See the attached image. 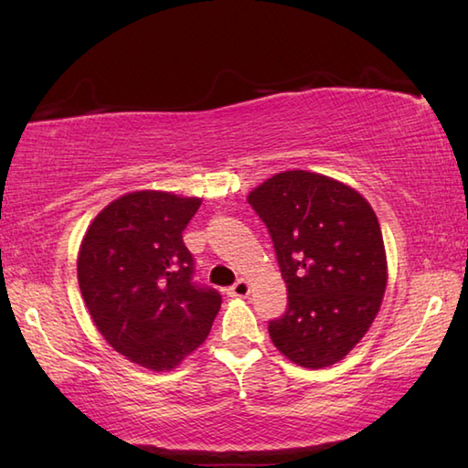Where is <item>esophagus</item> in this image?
<instances>
[{
    "label": "esophagus",
    "instance_id": "1",
    "mask_svg": "<svg viewBox=\"0 0 468 468\" xmlns=\"http://www.w3.org/2000/svg\"><path fill=\"white\" fill-rule=\"evenodd\" d=\"M250 294V282L248 280H237V282L229 288V296H239V299H245Z\"/></svg>",
    "mask_w": 468,
    "mask_h": 468
}]
</instances>
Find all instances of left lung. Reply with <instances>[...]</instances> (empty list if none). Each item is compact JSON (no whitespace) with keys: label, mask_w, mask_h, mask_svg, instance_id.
Returning <instances> with one entry per match:
<instances>
[{"label":"left lung","mask_w":468,"mask_h":468,"mask_svg":"<svg viewBox=\"0 0 468 468\" xmlns=\"http://www.w3.org/2000/svg\"><path fill=\"white\" fill-rule=\"evenodd\" d=\"M248 202L288 291L286 313L268 323L271 342L299 367H331L367 334L387 288L375 210L350 186L303 169L271 176Z\"/></svg>","instance_id":"8db88e82"}]
</instances>
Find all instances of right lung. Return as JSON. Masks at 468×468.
<instances>
[{"label": "right lung", "instance_id": "right-lung-1", "mask_svg": "<svg viewBox=\"0 0 468 468\" xmlns=\"http://www.w3.org/2000/svg\"><path fill=\"white\" fill-rule=\"evenodd\" d=\"M200 198L141 190L116 198L88 227L80 291L106 342L149 370H172L205 342L220 309L197 284L182 233Z\"/></svg>", "mask_w": 468, "mask_h": 468}]
</instances>
